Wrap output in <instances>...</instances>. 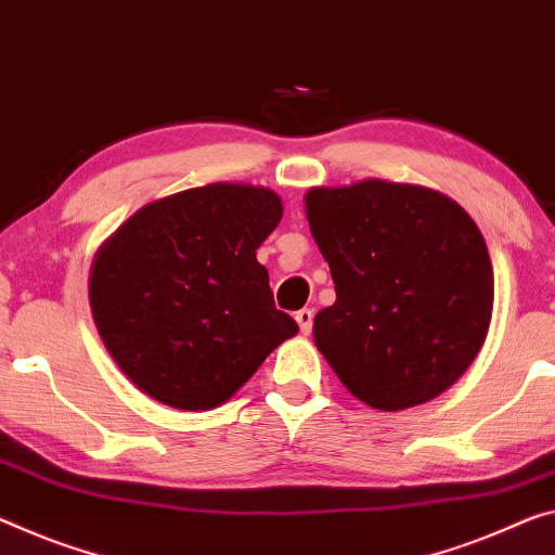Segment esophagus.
<instances>
[{
    "label": "esophagus",
    "mask_w": 555,
    "mask_h": 555,
    "mask_svg": "<svg viewBox=\"0 0 555 555\" xmlns=\"http://www.w3.org/2000/svg\"><path fill=\"white\" fill-rule=\"evenodd\" d=\"M312 310H300V312H295V322L297 325H300V332L302 335H310V330H312Z\"/></svg>",
    "instance_id": "1"
}]
</instances>
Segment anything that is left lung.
Listing matches in <instances>:
<instances>
[{
    "label": "left lung",
    "mask_w": 555,
    "mask_h": 555,
    "mask_svg": "<svg viewBox=\"0 0 555 555\" xmlns=\"http://www.w3.org/2000/svg\"><path fill=\"white\" fill-rule=\"evenodd\" d=\"M305 216L337 293L314 318V345L349 395L399 412L454 385L493 312L472 216L444 193L382 178L310 189Z\"/></svg>",
    "instance_id": "1"
}]
</instances>
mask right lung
I'll list each match as a JSON object with an SVG mask.
<instances>
[{
	"label": "right lung",
	"mask_w": 555,
	"mask_h": 555,
	"mask_svg": "<svg viewBox=\"0 0 555 555\" xmlns=\"http://www.w3.org/2000/svg\"><path fill=\"white\" fill-rule=\"evenodd\" d=\"M280 218L266 185L208 183L146 203L106 237L91 262V318L131 385L208 412L297 335L255 258Z\"/></svg>",
	"instance_id": "right-lung-1"
}]
</instances>
